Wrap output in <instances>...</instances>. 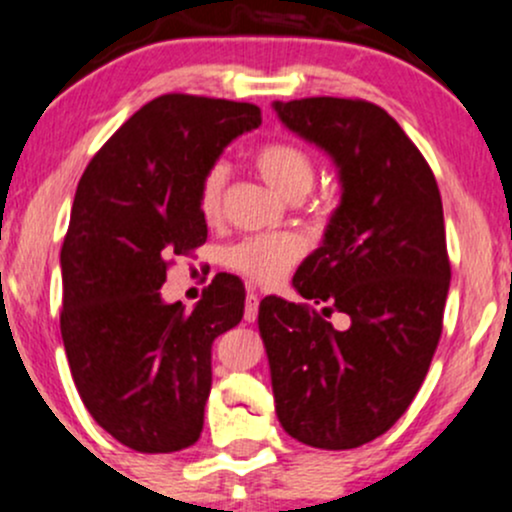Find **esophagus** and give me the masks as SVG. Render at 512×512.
Masks as SVG:
<instances>
[{
  "mask_svg": "<svg viewBox=\"0 0 512 512\" xmlns=\"http://www.w3.org/2000/svg\"><path fill=\"white\" fill-rule=\"evenodd\" d=\"M258 302H261V295H258L256 290H249V293H246V305H244V320L246 322H256Z\"/></svg>",
  "mask_w": 512,
  "mask_h": 512,
  "instance_id": "obj_1",
  "label": "esophagus"
}]
</instances>
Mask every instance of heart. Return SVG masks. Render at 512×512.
Instances as JSON below:
<instances>
[{"label": "heart", "mask_w": 512, "mask_h": 512, "mask_svg": "<svg viewBox=\"0 0 512 512\" xmlns=\"http://www.w3.org/2000/svg\"><path fill=\"white\" fill-rule=\"evenodd\" d=\"M254 166L263 180L285 200L305 197L315 183V161L310 153L288 141H271L254 153ZM224 168L212 166L202 175L197 190V207L205 219L222 210ZM302 254V244L293 234H258L241 239L224 249V263L241 276L258 283H276L290 271Z\"/></svg>", "instance_id": "obj_1"}]
</instances>
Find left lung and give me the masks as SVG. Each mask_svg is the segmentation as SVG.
<instances>
[{"label": "left lung", "instance_id": "obj_1", "mask_svg": "<svg viewBox=\"0 0 512 512\" xmlns=\"http://www.w3.org/2000/svg\"><path fill=\"white\" fill-rule=\"evenodd\" d=\"M278 119L334 161L342 200L293 288L322 312L268 295L258 332L283 430L354 449L400 420L427 376L449 293L442 197L430 166L376 104L273 102ZM344 311L350 327L326 322Z\"/></svg>", "mask_w": 512, "mask_h": 512}]
</instances>
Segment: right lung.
<instances>
[{"label": "right lung", "instance_id": "obj_1", "mask_svg": "<svg viewBox=\"0 0 512 512\" xmlns=\"http://www.w3.org/2000/svg\"><path fill=\"white\" fill-rule=\"evenodd\" d=\"M249 102L161 95L129 117L82 173L60 249V334L82 403L144 454L200 439L212 342L244 317V285L219 273L188 312L163 302L170 256L207 241L202 175L258 129Z\"/></svg>", "mask_w": 512, "mask_h": 512}]
</instances>
